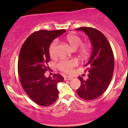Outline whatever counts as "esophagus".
Here are the masks:
<instances>
[{"instance_id":"esophagus-1","label":"esophagus","mask_w":128,"mask_h":128,"mask_svg":"<svg viewBox=\"0 0 128 128\" xmlns=\"http://www.w3.org/2000/svg\"><path fill=\"white\" fill-rule=\"evenodd\" d=\"M73 78V77L69 76H64V80H71Z\"/></svg>"}]
</instances>
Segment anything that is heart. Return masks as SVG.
Wrapping results in <instances>:
<instances>
[{
    "mask_svg": "<svg viewBox=\"0 0 128 128\" xmlns=\"http://www.w3.org/2000/svg\"><path fill=\"white\" fill-rule=\"evenodd\" d=\"M66 40L73 49L79 48V52L83 57H86L88 56L91 50V46L90 44H83V40L78 36L75 34H70L66 37ZM58 45V41L57 40H53L49 48V53L52 57L56 56V51ZM78 65L77 60H60L57 64V67L62 72L66 74H70L72 72L74 68Z\"/></svg>",
    "mask_w": 128,
    "mask_h": 128,
    "instance_id": "heart-1",
    "label": "heart"
}]
</instances>
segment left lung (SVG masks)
Segmentation results:
<instances>
[{
  "label": "left lung",
  "mask_w": 128,
  "mask_h": 128,
  "mask_svg": "<svg viewBox=\"0 0 128 128\" xmlns=\"http://www.w3.org/2000/svg\"><path fill=\"white\" fill-rule=\"evenodd\" d=\"M76 30H83L88 36L92 46L91 56L84 66L88 71V78L81 82L76 90L78 95L83 99L91 100L100 97L108 88L114 70V56L112 49L106 36L92 28L81 27Z\"/></svg>",
  "instance_id": "1"
}]
</instances>
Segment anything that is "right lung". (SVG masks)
<instances>
[{
  "instance_id": "1",
  "label": "right lung",
  "mask_w": 128,
  "mask_h": 128,
  "mask_svg": "<svg viewBox=\"0 0 128 128\" xmlns=\"http://www.w3.org/2000/svg\"><path fill=\"white\" fill-rule=\"evenodd\" d=\"M65 32V29L38 30L30 35L21 46L18 62L20 82L27 95L39 106L53 104L58 97L57 84L64 81L59 74L46 78L45 73L49 68L51 43Z\"/></svg>"
}]
</instances>
